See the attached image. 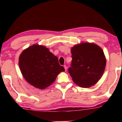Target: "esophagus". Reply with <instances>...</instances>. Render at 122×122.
<instances>
[{"instance_id":"34e87169","label":"esophagus","mask_w":122,"mask_h":122,"mask_svg":"<svg viewBox=\"0 0 122 122\" xmlns=\"http://www.w3.org/2000/svg\"><path fill=\"white\" fill-rule=\"evenodd\" d=\"M64 68H65V70L66 71V70H67V66H66V65H64Z\"/></svg>"}]
</instances>
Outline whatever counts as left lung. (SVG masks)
<instances>
[{"instance_id": "obj_1", "label": "left lung", "mask_w": 122, "mask_h": 122, "mask_svg": "<svg viewBox=\"0 0 122 122\" xmlns=\"http://www.w3.org/2000/svg\"><path fill=\"white\" fill-rule=\"evenodd\" d=\"M72 61L68 69L75 84L82 88L94 85L104 72L106 59L100 47L92 43H81L71 49Z\"/></svg>"}]
</instances>
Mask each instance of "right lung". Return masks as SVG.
<instances>
[{
	"label": "right lung",
	"mask_w": 122,
	"mask_h": 122,
	"mask_svg": "<svg viewBox=\"0 0 122 122\" xmlns=\"http://www.w3.org/2000/svg\"><path fill=\"white\" fill-rule=\"evenodd\" d=\"M19 65L23 77L31 85L45 89L55 81L57 75L65 71L58 57L45 46L33 45L23 50L19 58Z\"/></svg>",
	"instance_id": "right-lung-1"
}]
</instances>
